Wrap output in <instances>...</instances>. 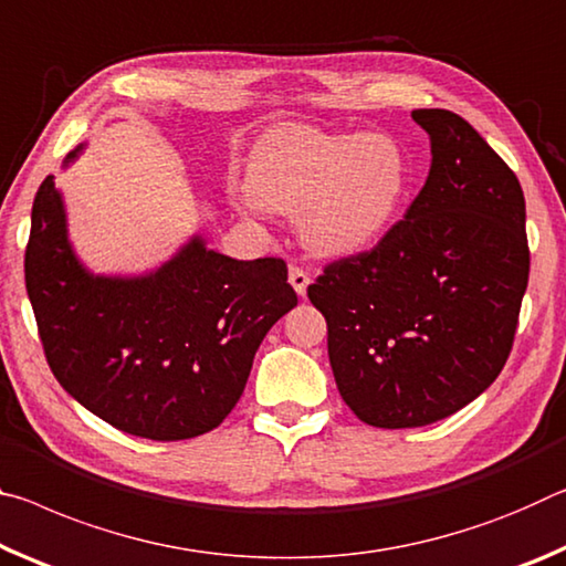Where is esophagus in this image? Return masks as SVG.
Masks as SVG:
<instances>
[{"label":"esophagus","mask_w":566,"mask_h":566,"mask_svg":"<svg viewBox=\"0 0 566 566\" xmlns=\"http://www.w3.org/2000/svg\"><path fill=\"white\" fill-rule=\"evenodd\" d=\"M289 281H291V285H293V291L298 293V295H305V289H308V283H311V275H308V271H305V268H301V265H291V271H289Z\"/></svg>","instance_id":"34e87169"}]
</instances>
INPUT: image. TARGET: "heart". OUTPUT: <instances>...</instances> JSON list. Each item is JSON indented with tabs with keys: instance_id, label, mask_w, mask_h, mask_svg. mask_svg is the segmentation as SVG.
Segmentation results:
<instances>
[{
	"instance_id": "obj_1",
	"label": "heart",
	"mask_w": 566,
	"mask_h": 566,
	"mask_svg": "<svg viewBox=\"0 0 566 566\" xmlns=\"http://www.w3.org/2000/svg\"><path fill=\"white\" fill-rule=\"evenodd\" d=\"M240 210L298 212L303 243L326 258L364 253L391 228L409 190V157L388 133L271 129L248 165Z\"/></svg>"
}]
</instances>
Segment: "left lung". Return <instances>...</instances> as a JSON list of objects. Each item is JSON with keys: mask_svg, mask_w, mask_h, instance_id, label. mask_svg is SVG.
Here are the masks:
<instances>
[{"mask_svg": "<svg viewBox=\"0 0 566 566\" xmlns=\"http://www.w3.org/2000/svg\"><path fill=\"white\" fill-rule=\"evenodd\" d=\"M431 137L419 196L366 253L308 285L348 409L413 429L464 409L502 374L530 281L524 192L464 117L413 109Z\"/></svg>", "mask_w": 566, "mask_h": 566, "instance_id": "left-lung-1", "label": "left lung"}]
</instances>
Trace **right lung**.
<instances>
[{
    "instance_id": "right-lung-1",
    "label": "right lung",
    "mask_w": 566,
    "mask_h": 566,
    "mask_svg": "<svg viewBox=\"0 0 566 566\" xmlns=\"http://www.w3.org/2000/svg\"><path fill=\"white\" fill-rule=\"evenodd\" d=\"M24 281L60 386L102 421L153 441L220 426L265 333L298 303L281 258L235 261L200 235L153 273H90L52 175L34 196Z\"/></svg>"
}]
</instances>
